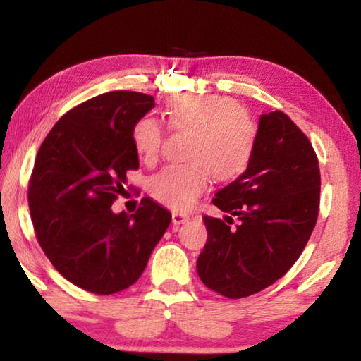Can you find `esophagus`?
I'll list each match as a JSON object with an SVG mask.
<instances>
[{
  "label": "esophagus",
  "mask_w": 361,
  "mask_h": 361,
  "mask_svg": "<svg viewBox=\"0 0 361 361\" xmlns=\"http://www.w3.org/2000/svg\"><path fill=\"white\" fill-rule=\"evenodd\" d=\"M189 221V216L186 215V213H181V212H173L172 213V223L173 224H185Z\"/></svg>",
  "instance_id": "1"
}]
</instances>
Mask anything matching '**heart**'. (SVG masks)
<instances>
[{
	"label": "heart",
	"instance_id": "obj_1",
	"mask_svg": "<svg viewBox=\"0 0 361 361\" xmlns=\"http://www.w3.org/2000/svg\"><path fill=\"white\" fill-rule=\"evenodd\" d=\"M166 114L170 129L191 132L186 148L189 161L152 176L148 192L156 202L183 212L210 188L213 173L219 181H231L245 172L253 156L256 126L245 109L221 95H175L167 102ZM132 142L143 162H157L164 143L162 126L142 118L133 126Z\"/></svg>",
	"mask_w": 361,
	"mask_h": 361
}]
</instances>
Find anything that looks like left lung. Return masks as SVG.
I'll return each mask as SVG.
<instances>
[{
	"label": "left lung",
	"mask_w": 361,
	"mask_h": 361,
	"mask_svg": "<svg viewBox=\"0 0 361 361\" xmlns=\"http://www.w3.org/2000/svg\"><path fill=\"white\" fill-rule=\"evenodd\" d=\"M212 202L240 224L231 228L204 216L209 237L197 258L200 280L231 299L267 288L301 256L319 216L320 169L312 143L280 109L262 114L247 170Z\"/></svg>",
	"instance_id": "8db88e82"
}]
</instances>
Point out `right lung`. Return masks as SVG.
<instances>
[{"instance_id":"add662e5","label":"right lung","mask_w":361,"mask_h":361,"mask_svg":"<svg viewBox=\"0 0 361 361\" xmlns=\"http://www.w3.org/2000/svg\"><path fill=\"white\" fill-rule=\"evenodd\" d=\"M152 108L146 94L97 95L57 121L35 159L28 207L36 239L68 282L95 295L135 283L172 221L149 197L133 215L111 210L127 172L140 166L132 129Z\"/></svg>"}]
</instances>
